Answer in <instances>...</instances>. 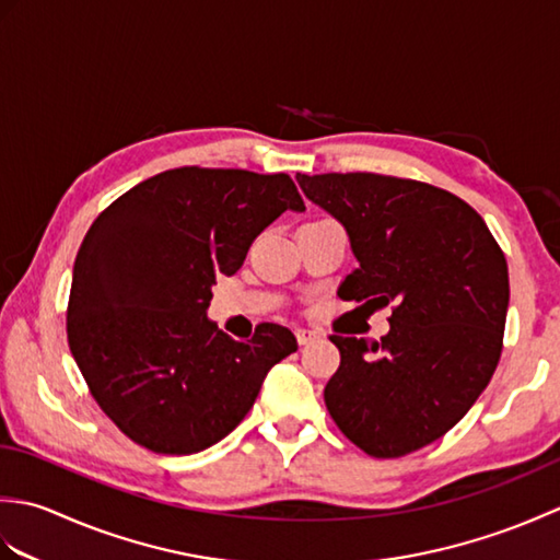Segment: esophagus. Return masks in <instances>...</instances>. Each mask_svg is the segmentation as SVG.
I'll use <instances>...</instances> for the list:
<instances>
[{"label":"esophagus","mask_w":560,"mask_h":560,"mask_svg":"<svg viewBox=\"0 0 560 560\" xmlns=\"http://www.w3.org/2000/svg\"><path fill=\"white\" fill-rule=\"evenodd\" d=\"M317 337H319V335H317L315 329H305V327L295 329V339H299L301 347H305V343H313Z\"/></svg>","instance_id":"34e87169"}]
</instances>
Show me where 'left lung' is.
<instances>
[{"label": "left lung", "mask_w": 560, "mask_h": 560, "mask_svg": "<svg viewBox=\"0 0 560 560\" xmlns=\"http://www.w3.org/2000/svg\"><path fill=\"white\" fill-rule=\"evenodd\" d=\"M349 233L359 267L339 299L392 305L380 341L331 335L325 387L339 431L371 457H401L445 435L491 383L503 351L508 261L489 225L447 189L377 173L295 175Z\"/></svg>", "instance_id": "obj_1"}]
</instances>
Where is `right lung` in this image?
I'll list each match as a JSON object with an SVG mask.
<instances>
[{
	"label": "right lung",
	"instance_id": "1",
	"mask_svg": "<svg viewBox=\"0 0 560 560\" xmlns=\"http://www.w3.org/2000/svg\"><path fill=\"white\" fill-rule=\"evenodd\" d=\"M289 209L305 205L287 173L185 165L93 221L74 261L67 339L93 399L141 447L192 455L219 443L271 365L299 349L289 327L261 323L235 341L207 317L217 277L241 269Z\"/></svg>",
	"mask_w": 560,
	"mask_h": 560
}]
</instances>
